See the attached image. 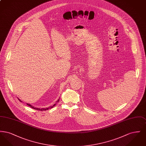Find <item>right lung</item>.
I'll return each mask as SVG.
<instances>
[{
	"label": "right lung",
	"instance_id": "add662e5",
	"mask_svg": "<svg viewBox=\"0 0 146 146\" xmlns=\"http://www.w3.org/2000/svg\"><path fill=\"white\" fill-rule=\"evenodd\" d=\"M19 100H20V101H21V100H20V99H19ZM58 101H59V99L58 100V101H57V102L55 104H54L53 106H52L50 107H49V108H42V109H40V108H35L34 107H33L32 106H31V104H27L28 106H29V107H31V108H33V109H35V110H38V111H45V110H49V108H53V107H54V106H55L56 104H57V102H58ZM21 102H22V101H21Z\"/></svg>",
	"mask_w": 146,
	"mask_h": 146
}]
</instances>
